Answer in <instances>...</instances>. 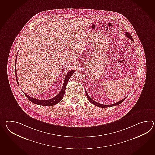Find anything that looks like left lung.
I'll return each mask as SVG.
<instances>
[{
    "mask_svg": "<svg viewBox=\"0 0 155 155\" xmlns=\"http://www.w3.org/2000/svg\"><path fill=\"white\" fill-rule=\"evenodd\" d=\"M125 35L127 36V38H129L130 39H131V41H134V39H133V38L132 37V36H131V35L129 33H128L127 31H126L125 32ZM85 92H86V96L87 97V98L89 100V101H90V102L91 103H92L94 105H95V106H96L97 107H102V108H105V107H112V106H117V105H118V104H120V103H122V102H124V100L127 98V97H126V98H124V99H122V100H120V101H118V102L116 103H114V104H110V105H106V104H101V103H97V102H95L94 101H93L90 96H89V95L88 94V93L87 92V91H86V90H85Z\"/></svg>",
    "mask_w": 155,
    "mask_h": 155,
    "instance_id": "obj_1",
    "label": "left lung"
}]
</instances>
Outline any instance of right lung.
Instances as JSON below:
<instances>
[{
    "label": "right lung",
    "instance_id": "1",
    "mask_svg": "<svg viewBox=\"0 0 155 155\" xmlns=\"http://www.w3.org/2000/svg\"><path fill=\"white\" fill-rule=\"evenodd\" d=\"M17 55L16 56V59L15 61V77H16V80L19 86V82L17 79V75L16 73V62H17ZM74 72V71H69V72L67 74V75L65 76V79H64V83L62 87V90L60 91V92L56 96L52 98L51 99L47 100H37L34 98L33 97L31 96H28L27 94L24 93V94L25 95V96L27 97L28 99L32 103H35L36 104H39V105H41V106H53L55 105L56 104L58 103L59 102H61L62 101V98H63V96L64 95V93H65V87L67 86V84L69 81V79L71 78V76L73 74V73Z\"/></svg>",
    "mask_w": 155,
    "mask_h": 155
}]
</instances>
